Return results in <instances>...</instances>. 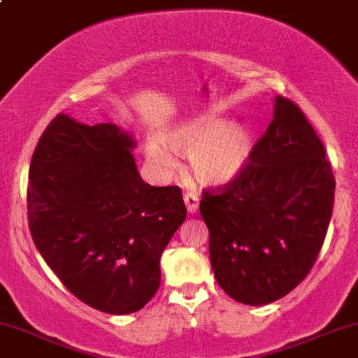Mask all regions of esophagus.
<instances>
[{
  "instance_id": "34e87169",
  "label": "esophagus",
  "mask_w": 358,
  "mask_h": 358,
  "mask_svg": "<svg viewBox=\"0 0 358 358\" xmlns=\"http://www.w3.org/2000/svg\"><path fill=\"white\" fill-rule=\"evenodd\" d=\"M183 200H185V205H187L188 213H196L198 203H200V198H198L195 193H185Z\"/></svg>"
}]
</instances>
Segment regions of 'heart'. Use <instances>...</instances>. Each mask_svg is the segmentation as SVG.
<instances>
[{
	"label": "heart",
	"instance_id": "heart-1",
	"mask_svg": "<svg viewBox=\"0 0 358 358\" xmlns=\"http://www.w3.org/2000/svg\"><path fill=\"white\" fill-rule=\"evenodd\" d=\"M171 150L188 155L190 171L198 183L222 187L242 173L252 153V135L240 124H223L218 116L188 120L163 133ZM146 160L162 175L175 173L178 160L157 138L145 146Z\"/></svg>",
	"mask_w": 358,
	"mask_h": 358
}]
</instances>
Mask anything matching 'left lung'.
Masks as SVG:
<instances>
[{"mask_svg": "<svg viewBox=\"0 0 358 358\" xmlns=\"http://www.w3.org/2000/svg\"><path fill=\"white\" fill-rule=\"evenodd\" d=\"M234 182L203 192L210 262L225 294L266 305L315 264L334 210L335 180L320 138L294 101L275 96L273 120Z\"/></svg>", "mask_w": 358, "mask_h": 358, "instance_id": "left-lung-1", "label": "left lung"}]
</instances>
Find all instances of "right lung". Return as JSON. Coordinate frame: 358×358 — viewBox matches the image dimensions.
Masks as SVG:
<instances>
[{
  "instance_id": "right-lung-1",
  "label": "right lung",
  "mask_w": 358,
  "mask_h": 358,
  "mask_svg": "<svg viewBox=\"0 0 358 358\" xmlns=\"http://www.w3.org/2000/svg\"><path fill=\"white\" fill-rule=\"evenodd\" d=\"M136 141L111 123L58 115L29 165L28 222L56 277L111 315L143 308L160 287V258L187 218L178 187L145 183Z\"/></svg>"
}]
</instances>
